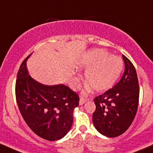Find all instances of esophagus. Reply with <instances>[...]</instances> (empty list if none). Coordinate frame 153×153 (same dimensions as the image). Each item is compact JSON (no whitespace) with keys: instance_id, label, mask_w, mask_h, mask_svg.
<instances>
[{"instance_id":"34e87169","label":"esophagus","mask_w":153,"mask_h":153,"mask_svg":"<svg viewBox=\"0 0 153 153\" xmlns=\"http://www.w3.org/2000/svg\"><path fill=\"white\" fill-rule=\"evenodd\" d=\"M86 98H84V97H80V101H79V104L80 105H83V103H84L85 102H86Z\"/></svg>"}]
</instances>
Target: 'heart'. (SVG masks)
Returning <instances> with one entry per match:
<instances>
[{"label": "heart", "instance_id": "obj_1", "mask_svg": "<svg viewBox=\"0 0 153 153\" xmlns=\"http://www.w3.org/2000/svg\"><path fill=\"white\" fill-rule=\"evenodd\" d=\"M78 66L85 72V78L97 91H103L114 86L123 71L124 63L119 56H112L102 49H94L82 56ZM89 85L86 89L89 90Z\"/></svg>", "mask_w": 153, "mask_h": 153}]
</instances>
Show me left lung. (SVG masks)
<instances>
[{"instance_id":"obj_1","label":"left lung","mask_w":153,"mask_h":153,"mask_svg":"<svg viewBox=\"0 0 153 153\" xmlns=\"http://www.w3.org/2000/svg\"><path fill=\"white\" fill-rule=\"evenodd\" d=\"M125 71L120 81L94 99L92 121L98 132L108 137L125 133L133 123L139 105V85L132 62L123 55Z\"/></svg>"}]
</instances>
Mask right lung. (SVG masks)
Masks as SVG:
<instances>
[{
    "instance_id": "1",
    "label": "right lung",
    "mask_w": 153,
    "mask_h": 153,
    "mask_svg": "<svg viewBox=\"0 0 153 153\" xmlns=\"http://www.w3.org/2000/svg\"><path fill=\"white\" fill-rule=\"evenodd\" d=\"M17 73L15 95L22 118L31 131L48 141L63 138L71 128L75 108L79 104L77 93L63 84L47 86L28 75L26 62Z\"/></svg>"
}]
</instances>
